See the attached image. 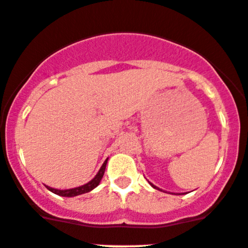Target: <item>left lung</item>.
Segmentation results:
<instances>
[{"label":"left lung","mask_w":248,"mask_h":248,"mask_svg":"<svg viewBox=\"0 0 248 248\" xmlns=\"http://www.w3.org/2000/svg\"><path fill=\"white\" fill-rule=\"evenodd\" d=\"M151 185H152V186H153V188H155V189H158V188H157V186H155V185H153V184H151Z\"/></svg>","instance_id":"8db88e82"}]
</instances>
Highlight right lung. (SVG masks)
<instances>
[{"label":"right lung","instance_id":"add662e5","mask_svg":"<svg viewBox=\"0 0 248 248\" xmlns=\"http://www.w3.org/2000/svg\"><path fill=\"white\" fill-rule=\"evenodd\" d=\"M106 163H108V159L105 160V163H104V164H102L101 168H100L99 173L96 174V177L93 178V179L91 180V182H89L88 184L81 185V186H78V188H74V189H66V190H58V189L49 188V186H46V188H48L49 190L52 191V193L57 194V195L68 196V198H71V196H77V195H81V194L89 193V191H91V190H93V189L96 188L97 185L100 184V182H101L102 177H104L105 168H106Z\"/></svg>","mask_w":248,"mask_h":248}]
</instances>
